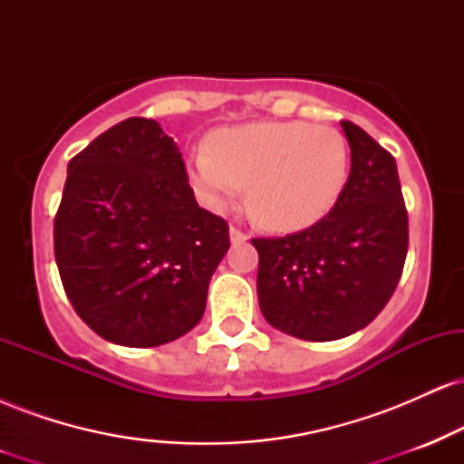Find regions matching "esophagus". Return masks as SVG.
I'll return each instance as SVG.
<instances>
[{"mask_svg": "<svg viewBox=\"0 0 464 464\" xmlns=\"http://www.w3.org/2000/svg\"><path fill=\"white\" fill-rule=\"evenodd\" d=\"M228 233H231V242L233 244H242V242H246V239H248V233H244L239 227H231V231H228Z\"/></svg>", "mask_w": 464, "mask_h": 464, "instance_id": "1", "label": "esophagus"}]
</instances>
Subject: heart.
Returning a JSON list of instances; mask_svg holds the SVG:
<instances>
[{"label":"heart","mask_w":464,"mask_h":464,"mask_svg":"<svg viewBox=\"0 0 464 464\" xmlns=\"http://www.w3.org/2000/svg\"><path fill=\"white\" fill-rule=\"evenodd\" d=\"M189 177L211 207L248 188L259 225L296 231L332 211L349 179V148L332 126L255 121L209 135V152H194Z\"/></svg>","instance_id":"obj_1"}]
</instances>
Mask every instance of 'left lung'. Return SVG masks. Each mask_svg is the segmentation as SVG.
<instances>
[{
  "mask_svg": "<svg viewBox=\"0 0 464 464\" xmlns=\"http://www.w3.org/2000/svg\"><path fill=\"white\" fill-rule=\"evenodd\" d=\"M344 191L316 225L285 237H253L264 318L281 332L324 343L366 327L401 279L408 211L395 157L353 121Z\"/></svg>",
  "mask_w": 464,
  "mask_h": 464,
  "instance_id": "obj_1",
  "label": "left lung"
}]
</instances>
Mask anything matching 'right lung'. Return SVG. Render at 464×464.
Wrapping results in <instances>:
<instances>
[{
	"instance_id": "add662e5",
	"label": "right lung",
	"mask_w": 464,
	"mask_h": 464,
	"mask_svg": "<svg viewBox=\"0 0 464 464\" xmlns=\"http://www.w3.org/2000/svg\"><path fill=\"white\" fill-rule=\"evenodd\" d=\"M177 141L129 117L78 152L54 218V255L73 310L124 347H159L196 327L231 246L200 209Z\"/></svg>"
}]
</instances>
